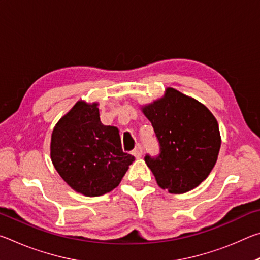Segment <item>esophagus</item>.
Segmentation results:
<instances>
[{
  "instance_id": "1",
  "label": "esophagus",
  "mask_w": 260,
  "mask_h": 260,
  "mask_svg": "<svg viewBox=\"0 0 260 260\" xmlns=\"http://www.w3.org/2000/svg\"><path fill=\"white\" fill-rule=\"evenodd\" d=\"M142 147L140 146V144H138V146L135 147V149L133 151H132V153H133V155L135 156V158H141L142 157Z\"/></svg>"
}]
</instances>
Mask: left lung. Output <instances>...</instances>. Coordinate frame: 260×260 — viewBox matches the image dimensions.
Masks as SVG:
<instances>
[{
  "label": "left lung",
  "instance_id": "obj_1",
  "mask_svg": "<svg viewBox=\"0 0 260 260\" xmlns=\"http://www.w3.org/2000/svg\"><path fill=\"white\" fill-rule=\"evenodd\" d=\"M141 109L159 142V155L144 157L158 186L171 193L200 186L215 165L221 146L213 114L204 104L171 87L161 99Z\"/></svg>",
  "mask_w": 260,
  "mask_h": 260
}]
</instances>
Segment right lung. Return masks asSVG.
<instances>
[{"label":"right lung","instance_id":"obj_1","mask_svg":"<svg viewBox=\"0 0 260 260\" xmlns=\"http://www.w3.org/2000/svg\"><path fill=\"white\" fill-rule=\"evenodd\" d=\"M50 157L61 179L89 197L116 188L134 161V156L122 151L117 127L101 122L99 103L85 101H78L56 124Z\"/></svg>","mask_w":260,"mask_h":260}]
</instances>
